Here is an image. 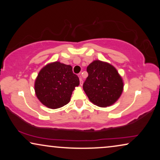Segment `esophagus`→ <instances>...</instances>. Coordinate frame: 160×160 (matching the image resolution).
Masks as SVG:
<instances>
[{
	"label": "esophagus",
	"mask_w": 160,
	"mask_h": 160,
	"mask_svg": "<svg viewBox=\"0 0 160 160\" xmlns=\"http://www.w3.org/2000/svg\"><path fill=\"white\" fill-rule=\"evenodd\" d=\"M78 77H79L80 85H81V86H82V84H83V80H82V76H81V74H79V75H78Z\"/></svg>",
	"instance_id": "34e87169"
}]
</instances>
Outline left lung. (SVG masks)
Returning <instances> with one entry per match:
<instances>
[{
	"mask_svg": "<svg viewBox=\"0 0 160 160\" xmlns=\"http://www.w3.org/2000/svg\"><path fill=\"white\" fill-rule=\"evenodd\" d=\"M88 77L83 89L89 100L100 107L113 105L123 92L124 83L117 69L108 62L95 60L87 68Z\"/></svg>",
	"mask_w": 160,
	"mask_h": 160,
	"instance_id": "left-lung-1",
	"label": "left lung"
}]
</instances>
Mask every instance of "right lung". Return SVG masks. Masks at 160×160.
<instances>
[{
    "instance_id": "right-lung-1",
    "label": "right lung",
    "mask_w": 160,
    "mask_h": 160,
    "mask_svg": "<svg viewBox=\"0 0 160 160\" xmlns=\"http://www.w3.org/2000/svg\"><path fill=\"white\" fill-rule=\"evenodd\" d=\"M79 78L72 67L60 62H51L41 70L35 81V92L45 106L56 109L68 104Z\"/></svg>"
}]
</instances>
